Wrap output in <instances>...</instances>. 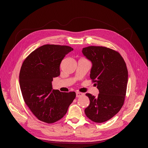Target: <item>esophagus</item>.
I'll use <instances>...</instances> for the list:
<instances>
[{
  "label": "esophagus",
  "mask_w": 148,
  "mask_h": 148,
  "mask_svg": "<svg viewBox=\"0 0 148 148\" xmlns=\"http://www.w3.org/2000/svg\"><path fill=\"white\" fill-rule=\"evenodd\" d=\"M83 95V94L82 93V92H77V93H76V96H77V97H81Z\"/></svg>",
  "instance_id": "esophagus-1"
}]
</instances>
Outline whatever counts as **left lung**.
Returning a JSON list of instances; mask_svg holds the SVG:
<instances>
[{
	"label": "left lung",
	"instance_id": "1",
	"mask_svg": "<svg viewBox=\"0 0 148 148\" xmlns=\"http://www.w3.org/2000/svg\"><path fill=\"white\" fill-rule=\"evenodd\" d=\"M82 53L91 62L90 78L99 92L97 97L86 94L90 104L85 114L95 122H106L123 104L128 82L126 64L119 52L105 47L89 46Z\"/></svg>",
	"mask_w": 148,
	"mask_h": 148
}]
</instances>
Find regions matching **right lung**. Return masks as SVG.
I'll list each match as a JSON object with an SVG mask.
<instances>
[{"mask_svg": "<svg viewBox=\"0 0 148 148\" xmlns=\"http://www.w3.org/2000/svg\"><path fill=\"white\" fill-rule=\"evenodd\" d=\"M73 50L67 46L46 44L36 49L23 62L19 81L23 99L39 120L47 123L61 119L76 97L75 92L52 89L53 78L60 75V65Z\"/></svg>", "mask_w": 148, "mask_h": 148, "instance_id": "1", "label": "right lung"}]
</instances>
